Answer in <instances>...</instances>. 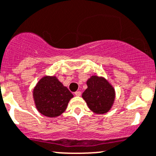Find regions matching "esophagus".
I'll use <instances>...</instances> for the list:
<instances>
[{
  "instance_id": "esophagus-1",
  "label": "esophagus",
  "mask_w": 156,
  "mask_h": 156,
  "mask_svg": "<svg viewBox=\"0 0 156 156\" xmlns=\"http://www.w3.org/2000/svg\"><path fill=\"white\" fill-rule=\"evenodd\" d=\"M81 91H78V90H77V91L75 92V96H81Z\"/></svg>"
}]
</instances>
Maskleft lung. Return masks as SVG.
Returning <instances> with one entry per match:
<instances>
[{
	"mask_svg": "<svg viewBox=\"0 0 156 156\" xmlns=\"http://www.w3.org/2000/svg\"><path fill=\"white\" fill-rule=\"evenodd\" d=\"M87 88L82 94V98L90 110L103 114L110 110L115 99L113 86L103 77L91 76L87 81Z\"/></svg>",
	"mask_w": 156,
	"mask_h": 156,
	"instance_id": "1",
	"label": "left lung"
}]
</instances>
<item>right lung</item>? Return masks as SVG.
<instances>
[{
	"instance_id": "right-lung-1",
	"label": "right lung",
	"mask_w": 156,
	"mask_h": 156,
	"mask_svg": "<svg viewBox=\"0 0 156 156\" xmlns=\"http://www.w3.org/2000/svg\"><path fill=\"white\" fill-rule=\"evenodd\" d=\"M33 99L38 111L49 117H56L67 108L73 94L55 76H45L33 89Z\"/></svg>"
}]
</instances>
